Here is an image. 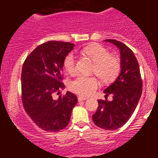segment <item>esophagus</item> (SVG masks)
<instances>
[{"label":"esophagus","mask_w":158,"mask_h":158,"mask_svg":"<svg viewBox=\"0 0 158 158\" xmlns=\"http://www.w3.org/2000/svg\"><path fill=\"white\" fill-rule=\"evenodd\" d=\"M86 99H87V98H85V97H82V96L78 97V100H79V102L85 101V100H86Z\"/></svg>","instance_id":"esophagus-1"}]
</instances>
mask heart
<instances>
[{
	"mask_svg": "<svg viewBox=\"0 0 158 158\" xmlns=\"http://www.w3.org/2000/svg\"><path fill=\"white\" fill-rule=\"evenodd\" d=\"M82 52L95 63L92 73L102 82H109L114 80L121 69V62L118 57L109 54V51L100 44H94L83 49ZM63 66L70 75L77 71V60L74 54L69 53L65 58ZM99 85V82L95 76L79 75L69 83V89L74 93L82 96L92 95Z\"/></svg>",
	"mask_w": 158,
	"mask_h": 158,
	"instance_id": "heart-1",
	"label": "heart"
}]
</instances>
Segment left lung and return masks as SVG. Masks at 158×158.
<instances>
[{"label": "left lung", "mask_w": 158, "mask_h": 158, "mask_svg": "<svg viewBox=\"0 0 158 158\" xmlns=\"http://www.w3.org/2000/svg\"><path fill=\"white\" fill-rule=\"evenodd\" d=\"M120 50L121 73L116 80L105 89L106 97L112 95V101L98 100L92 120L96 126L114 131L125 125L138 106L142 93V79L135 54L125 44L115 40H105Z\"/></svg>", "instance_id": "left-lung-1"}]
</instances>
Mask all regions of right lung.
<instances>
[{
  "label": "right lung",
  "mask_w": 158,
  "mask_h": 158,
  "mask_svg": "<svg viewBox=\"0 0 158 158\" xmlns=\"http://www.w3.org/2000/svg\"><path fill=\"white\" fill-rule=\"evenodd\" d=\"M75 44L48 41L38 46L27 57L21 73L22 102L25 111L40 128L58 131L69 124L76 95L67 92L57 99L52 94L65 88L61 82L65 58Z\"/></svg>",
  "instance_id": "1"
}]
</instances>
